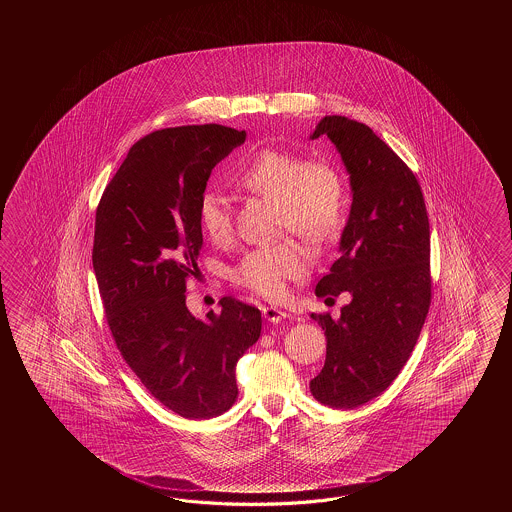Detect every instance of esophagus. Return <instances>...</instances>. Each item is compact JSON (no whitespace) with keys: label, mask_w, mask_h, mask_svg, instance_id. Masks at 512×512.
<instances>
[{"label":"esophagus","mask_w":512,"mask_h":512,"mask_svg":"<svg viewBox=\"0 0 512 512\" xmlns=\"http://www.w3.org/2000/svg\"><path fill=\"white\" fill-rule=\"evenodd\" d=\"M261 315L263 318L267 320V322H272V324H278V322H282L287 318V311H283L280 307H272V305H267V307H263L261 309Z\"/></svg>","instance_id":"1"}]
</instances>
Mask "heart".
Returning <instances> with one entry per match:
<instances>
[{
    "mask_svg": "<svg viewBox=\"0 0 512 512\" xmlns=\"http://www.w3.org/2000/svg\"><path fill=\"white\" fill-rule=\"evenodd\" d=\"M252 194L278 201L280 223L304 240L322 241L342 225L346 192L337 168L326 161H305L298 153L261 150L234 174ZM199 227L208 240L225 243L232 232L227 199L207 190L197 205ZM309 271V258L294 241L249 251L234 269V280L263 296H280L285 285Z\"/></svg>",
    "mask_w": 512,
    "mask_h": 512,
    "instance_id": "1",
    "label": "heart"
}]
</instances>
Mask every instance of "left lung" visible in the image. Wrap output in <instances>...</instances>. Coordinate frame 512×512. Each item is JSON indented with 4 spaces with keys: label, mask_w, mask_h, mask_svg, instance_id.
Returning a JSON list of instances; mask_svg holds the SVG:
<instances>
[{
    "label": "left lung",
    "mask_w": 512,
    "mask_h": 512,
    "mask_svg": "<svg viewBox=\"0 0 512 512\" xmlns=\"http://www.w3.org/2000/svg\"><path fill=\"white\" fill-rule=\"evenodd\" d=\"M320 135L340 153L351 208L316 296L348 293L351 302L337 320L311 315L327 348L309 388L318 403L342 410L381 395L410 359L430 307V225L415 175L370 126L327 115L309 139Z\"/></svg>",
    "instance_id": "1"
}]
</instances>
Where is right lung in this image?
I'll return each mask as SVG.
<instances>
[{
	"label": "right lung",
	"instance_id": "1",
	"mask_svg": "<svg viewBox=\"0 0 512 512\" xmlns=\"http://www.w3.org/2000/svg\"><path fill=\"white\" fill-rule=\"evenodd\" d=\"M247 139L219 124L155 131L135 142L106 186L93 271L120 355L153 397L186 419L236 401V364L258 342L261 313L225 296L219 313L186 307L203 232L197 219L214 166Z\"/></svg>",
	"mask_w": 512,
	"mask_h": 512
}]
</instances>
